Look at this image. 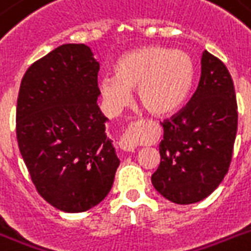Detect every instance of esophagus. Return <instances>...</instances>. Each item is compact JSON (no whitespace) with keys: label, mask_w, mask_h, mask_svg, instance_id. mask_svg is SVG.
<instances>
[{"label":"esophagus","mask_w":251,"mask_h":251,"mask_svg":"<svg viewBox=\"0 0 251 251\" xmlns=\"http://www.w3.org/2000/svg\"><path fill=\"white\" fill-rule=\"evenodd\" d=\"M138 135V127L137 125H131L129 130L126 131V134L122 137L120 141V149L126 151V152H134L137 150V145H135V139Z\"/></svg>","instance_id":"34e87169"}]
</instances>
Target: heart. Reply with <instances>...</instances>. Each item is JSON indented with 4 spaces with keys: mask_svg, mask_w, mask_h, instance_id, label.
<instances>
[{
    "mask_svg": "<svg viewBox=\"0 0 251 251\" xmlns=\"http://www.w3.org/2000/svg\"><path fill=\"white\" fill-rule=\"evenodd\" d=\"M116 76H101L99 91L113 108H122L137 90L142 106L155 116L173 113L186 100L194 79L189 53L150 45L126 53L114 65Z\"/></svg>",
    "mask_w": 251,
    "mask_h": 251,
    "instance_id": "1",
    "label": "heart"
}]
</instances>
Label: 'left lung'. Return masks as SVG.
<instances>
[{
	"instance_id": "1",
	"label": "left lung",
	"mask_w": 251,
	"mask_h": 251,
	"mask_svg": "<svg viewBox=\"0 0 251 251\" xmlns=\"http://www.w3.org/2000/svg\"><path fill=\"white\" fill-rule=\"evenodd\" d=\"M237 117L228 69L203 50L197 90L176 117L163 122L160 165L151 177L157 193L177 204L208 197L229 168Z\"/></svg>"
}]
</instances>
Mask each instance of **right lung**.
<instances>
[{"mask_svg": "<svg viewBox=\"0 0 251 251\" xmlns=\"http://www.w3.org/2000/svg\"><path fill=\"white\" fill-rule=\"evenodd\" d=\"M99 70L90 47L64 44L29 66L18 95V146L32 182L70 214L101 202L120 165L98 105Z\"/></svg>", "mask_w": 251, "mask_h": 251, "instance_id": "right-lung-1", "label": "right lung"}]
</instances>
